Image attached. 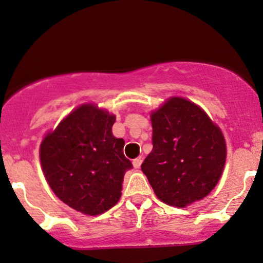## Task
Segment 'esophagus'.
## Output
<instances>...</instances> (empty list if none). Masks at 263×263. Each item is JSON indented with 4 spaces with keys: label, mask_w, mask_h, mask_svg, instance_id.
<instances>
[{
    "label": "esophagus",
    "mask_w": 263,
    "mask_h": 263,
    "mask_svg": "<svg viewBox=\"0 0 263 263\" xmlns=\"http://www.w3.org/2000/svg\"><path fill=\"white\" fill-rule=\"evenodd\" d=\"M141 163H143V160H141V158H137L133 160V166H134V169H139Z\"/></svg>",
    "instance_id": "esophagus-1"
}]
</instances>
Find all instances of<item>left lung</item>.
<instances>
[{"label":"left lung","instance_id":"left-lung-1","mask_svg":"<svg viewBox=\"0 0 263 263\" xmlns=\"http://www.w3.org/2000/svg\"><path fill=\"white\" fill-rule=\"evenodd\" d=\"M153 150L141 170L156 197L174 208L202 200L220 181L226 141L206 111L184 97H170L150 113Z\"/></svg>","mask_w":263,"mask_h":263}]
</instances>
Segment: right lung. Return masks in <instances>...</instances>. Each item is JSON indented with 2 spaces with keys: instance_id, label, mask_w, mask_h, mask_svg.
Returning a JSON list of instances; mask_svg holds the SVG:
<instances>
[{
  "instance_id": "right-lung-1",
  "label": "right lung",
  "mask_w": 263,
  "mask_h": 263,
  "mask_svg": "<svg viewBox=\"0 0 263 263\" xmlns=\"http://www.w3.org/2000/svg\"><path fill=\"white\" fill-rule=\"evenodd\" d=\"M116 116L96 103L67 114L43 137L40 159L55 196L83 215L97 216L120 200L124 174L132 169L124 140L111 132Z\"/></svg>"
}]
</instances>
